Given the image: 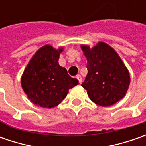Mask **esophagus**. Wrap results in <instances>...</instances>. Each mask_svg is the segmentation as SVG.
<instances>
[{"label": "esophagus", "mask_w": 146, "mask_h": 146, "mask_svg": "<svg viewBox=\"0 0 146 146\" xmlns=\"http://www.w3.org/2000/svg\"><path fill=\"white\" fill-rule=\"evenodd\" d=\"M76 79L78 80V81H79V83H80V84H81V82H82L81 76H80V75H77V76H76Z\"/></svg>", "instance_id": "1"}]
</instances>
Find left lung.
Instances as JSON below:
<instances>
[{
  "instance_id": "1",
  "label": "left lung",
  "mask_w": 146,
  "mask_h": 146,
  "mask_svg": "<svg viewBox=\"0 0 146 146\" xmlns=\"http://www.w3.org/2000/svg\"><path fill=\"white\" fill-rule=\"evenodd\" d=\"M81 49L88 61V74L81 86L91 101L102 106L118 102L125 96L131 80L119 54L102 41L93 48L83 44Z\"/></svg>"
}]
</instances>
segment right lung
Segmentation results:
<instances>
[{
    "label": "right lung",
    "mask_w": 146,
    "mask_h": 146,
    "mask_svg": "<svg viewBox=\"0 0 146 146\" xmlns=\"http://www.w3.org/2000/svg\"><path fill=\"white\" fill-rule=\"evenodd\" d=\"M63 47L58 49L46 44L32 56L21 77V85L28 99L44 108L57 106L70 88L79 84L58 63Z\"/></svg>",
    "instance_id": "1"
}]
</instances>
